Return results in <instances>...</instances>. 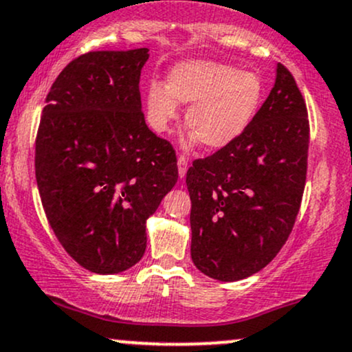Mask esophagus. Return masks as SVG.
<instances>
[{
	"label": "esophagus",
	"mask_w": 352,
	"mask_h": 352,
	"mask_svg": "<svg viewBox=\"0 0 352 352\" xmlns=\"http://www.w3.org/2000/svg\"><path fill=\"white\" fill-rule=\"evenodd\" d=\"M177 165H179V177L184 179L187 175V168H188V159L185 155H179V160H177Z\"/></svg>",
	"instance_id": "obj_1"
}]
</instances>
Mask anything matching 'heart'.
I'll use <instances>...</instances> for the list:
<instances>
[{"label": "heart", "instance_id": "b5f03b06", "mask_svg": "<svg viewBox=\"0 0 352 352\" xmlns=\"http://www.w3.org/2000/svg\"><path fill=\"white\" fill-rule=\"evenodd\" d=\"M265 98V82L254 71H238L218 60L193 59L177 64L167 78L147 87V117L152 129L167 132L179 119V102L187 109V144L223 148L246 131Z\"/></svg>", "mask_w": 352, "mask_h": 352}]
</instances>
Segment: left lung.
<instances>
[{
    "label": "left lung",
    "mask_w": 352,
    "mask_h": 352,
    "mask_svg": "<svg viewBox=\"0 0 352 352\" xmlns=\"http://www.w3.org/2000/svg\"><path fill=\"white\" fill-rule=\"evenodd\" d=\"M308 145L305 99L278 64L272 92L243 134L187 172L190 253L201 273L238 281L276 256L300 212Z\"/></svg>",
    "instance_id": "8db88e82"
}]
</instances>
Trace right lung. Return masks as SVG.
Listing matches in <instances>:
<instances>
[{"mask_svg": "<svg viewBox=\"0 0 352 352\" xmlns=\"http://www.w3.org/2000/svg\"><path fill=\"white\" fill-rule=\"evenodd\" d=\"M147 47L92 51L52 82L36 137V182L59 243L92 273L134 266L145 223L179 179L175 151L147 127Z\"/></svg>", "mask_w": 352, "mask_h": 352, "instance_id": "obj_1", "label": "right lung"}]
</instances>
